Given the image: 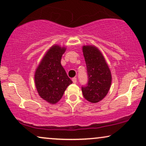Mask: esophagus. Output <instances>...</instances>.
<instances>
[{
  "label": "esophagus",
  "instance_id": "esophagus-1",
  "mask_svg": "<svg viewBox=\"0 0 146 146\" xmlns=\"http://www.w3.org/2000/svg\"><path fill=\"white\" fill-rule=\"evenodd\" d=\"M72 82L74 84H76V82H77V78H72Z\"/></svg>",
  "mask_w": 146,
  "mask_h": 146
}]
</instances>
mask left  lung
Returning a JSON list of instances; mask_svg holds the SVG:
<instances>
[{
  "label": "left lung",
  "instance_id": "left-lung-1",
  "mask_svg": "<svg viewBox=\"0 0 146 146\" xmlns=\"http://www.w3.org/2000/svg\"><path fill=\"white\" fill-rule=\"evenodd\" d=\"M88 82L82 87L84 97L92 103L98 102L108 93L111 84V74L104 56L93 46H83Z\"/></svg>",
  "mask_w": 146,
  "mask_h": 146
}]
</instances>
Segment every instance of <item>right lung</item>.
Instances as JSON below:
<instances>
[{"label":"right lung","instance_id":"add662e5","mask_svg":"<svg viewBox=\"0 0 146 146\" xmlns=\"http://www.w3.org/2000/svg\"><path fill=\"white\" fill-rule=\"evenodd\" d=\"M66 48L55 45L42 58L35 74L36 88L38 95L50 104H56L72 82L60 64Z\"/></svg>","mask_w":146,"mask_h":146}]
</instances>
